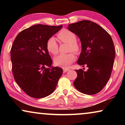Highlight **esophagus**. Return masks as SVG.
I'll list each match as a JSON object with an SVG mask.
<instances>
[{"mask_svg":"<svg viewBox=\"0 0 125 125\" xmlns=\"http://www.w3.org/2000/svg\"><path fill=\"white\" fill-rule=\"evenodd\" d=\"M68 71H69V69L68 68H63V71H64V72H68Z\"/></svg>","mask_w":125,"mask_h":125,"instance_id":"1","label":"esophagus"}]
</instances>
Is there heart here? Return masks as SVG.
I'll list each match as a JSON object with an SVG mask.
<instances>
[{
    "label": "heart",
    "instance_id": "obj_1",
    "mask_svg": "<svg viewBox=\"0 0 125 125\" xmlns=\"http://www.w3.org/2000/svg\"><path fill=\"white\" fill-rule=\"evenodd\" d=\"M57 37L61 42L69 44V51H73L76 53L79 52L80 45L76 42V35L72 31L64 29L59 32ZM47 49L48 51L53 55H55L59 52V45L54 37H51L48 40ZM76 56L73 53L61 54L54 57V63L56 66L66 68L74 62Z\"/></svg>",
    "mask_w": 125,
    "mask_h": 125
}]
</instances>
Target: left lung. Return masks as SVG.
<instances>
[{
    "label": "left lung",
    "mask_w": 125,
    "mask_h": 125,
    "mask_svg": "<svg viewBox=\"0 0 125 125\" xmlns=\"http://www.w3.org/2000/svg\"><path fill=\"white\" fill-rule=\"evenodd\" d=\"M68 29L76 34L81 42L77 64L88 68L86 71L76 70L77 77L74 86L86 94L98 93L110 78L113 66L115 49L112 37L104 28L90 20L71 24Z\"/></svg>",
    "instance_id": "8db88e82"
}]
</instances>
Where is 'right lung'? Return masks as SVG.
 <instances>
[{"label":"right lung","instance_id":"obj_1","mask_svg":"<svg viewBox=\"0 0 125 125\" xmlns=\"http://www.w3.org/2000/svg\"><path fill=\"white\" fill-rule=\"evenodd\" d=\"M62 27L33 25L20 32L13 42L11 60L13 77L29 96L44 98L55 90L63 71L52 66L47 42Z\"/></svg>","mask_w":125,"mask_h":125}]
</instances>
